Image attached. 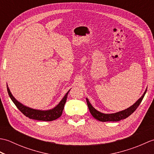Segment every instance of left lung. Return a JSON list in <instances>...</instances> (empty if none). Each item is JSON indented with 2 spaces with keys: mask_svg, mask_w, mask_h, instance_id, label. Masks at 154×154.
I'll list each match as a JSON object with an SVG mask.
<instances>
[{
  "mask_svg": "<svg viewBox=\"0 0 154 154\" xmlns=\"http://www.w3.org/2000/svg\"><path fill=\"white\" fill-rule=\"evenodd\" d=\"M146 91L147 89H146L144 93L143 94V95L140 97L133 105L130 106L129 108H128V109L125 110L112 114H104L99 112V111L97 110L92 105H91V104L90 103L87 98L86 100L90 112L92 114V116L94 119L99 121H101V122H110V121H112V122H117V121H120L122 119H126L127 117L131 115V114L134 112L137 108L140 105V104L141 103L142 99H143V97H144Z\"/></svg>",
  "mask_w": 154,
  "mask_h": 154,
  "instance_id": "8db88e82",
  "label": "left lung"
}]
</instances>
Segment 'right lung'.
I'll return each instance as SVG.
<instances>
[{
    "label": "right lung",
    "mask_w": 154,
    "mask_h": 154,
    "mask_svg": "<svg viewBox=\"0 0 154 154\" xmlns=\"http://www.w3.org/2000/svg\"><path fill=\"white\" fill-rule=\"evenodd\" d=\"M6 87H7V91L10 98H11L12 102L14 103L16 107L18 108L19 110L20 111L22 114H24L26 116L28 117L29 119H30L42 121H52L56 120L61 116L64 109L65 104L66 103L67 100V94L70 91H69L68 92L65 94V95L60 101V103H59L56 106L54 107V109L48 110H40L31 109V108L24 106V104H22V103L18 102V101L12 96V93H11V91H10L9 88L8 87V85H6Z\"/></svg>",
    "instance_id": "right-lung-1"
}]
</instances>
